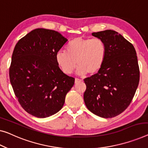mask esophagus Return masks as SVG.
<instances>
[{"label":"esophagus","mask_w":148,"mask_h":148,"mask_svg":"<svg viewBox=\"0 0 148 148\" xmlns=\"http://www.w3.org/2000/svg\"><path fill=\"white\" fill-rule=\"evenodd\" d=\"M82 80H80V79H79V78H75V84H78V83H79V82H80Z\"/></svg>","instance_id":"esophagus-1"}]
</instances>
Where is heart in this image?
I'll use <instances>...</instances> for the list:
<instances>
[{"instance_id": "b5f03b06", "label": "heart", "mask_w": 148, "mask_h": 148, "mask_svg": "<svg viewBox=\"0 0 148 148\" xmlns=\"http://www.w3.org/2000/svg\"><path fill=\"white\" fill-rule=\"evenodd\" d=\"M66 52L56 54L57 64L66 74H72L78 66L77 73L81 76L100 71L106 57V47L102 40L76 37L66 46Z\"/></svg>"}]
</instances>
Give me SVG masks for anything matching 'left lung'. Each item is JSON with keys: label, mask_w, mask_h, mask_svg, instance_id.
<instances>
[{"label": "left lung", "mask_w": 148, "mask_h": 148, "mask_svg": "<svg viewBox=\"0 0 148 148\" xmlns=\"http://www.w3.org/2000/svg\"><path fill=\"white\" fill-rule=\"evenodd\" d=\"M92 34L105 43L106 57L100 71L84 80L86 85L84 100L95 115L111 118L128 107L137 90L140 81L137 55L132 44L114 30Z\"/></svg>", "instance_id": "obj_1"}]
</instances>
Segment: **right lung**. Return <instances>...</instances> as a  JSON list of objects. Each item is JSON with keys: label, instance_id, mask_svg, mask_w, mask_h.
<instances>
[{"label": "right lung", "instance_id": "right-lung-1", "mask_svg": "<svg viewBox=\"0 0 148 148\" xmlns=\"http://www.w3.org/2000/svg\"><path fill=\"white\" fill-rule=\"evenodd\" d=\"M60 33L36 28L19 40L12 53L10 81L23 108L45 118L63 107L74 78L60 70L56 54L66 43Z\"/></svg>", "mask_w": 148, "mask_h": 148}]
</instances>
